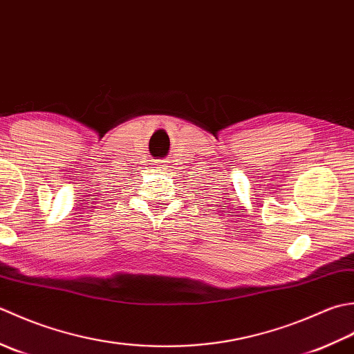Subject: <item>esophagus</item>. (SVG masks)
<instances>
[{"label": "esophagus", "mask_w": 354, "mask_h": 354, "mask_svg": "<svg viewBox=\"0 0 354 354\" xmlns=\"http://www.w3.org/2000/svg\"><path fill=\"white\" fill-rule=\"evenodd\" d=\"M168 165H169L168 160H157V162L153 163V168H154V171L163 172V171L168 169Z\"/></svg>", "instance_id": "esophagus-1"}]
</instances>
